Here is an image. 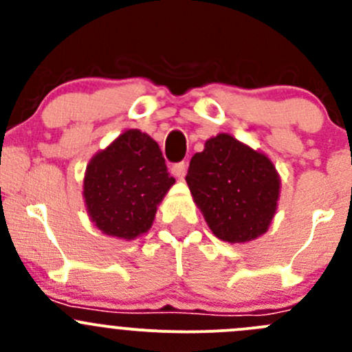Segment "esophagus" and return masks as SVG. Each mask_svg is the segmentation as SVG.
<instances>
[{
    "label": "esophagus",
    "instance_id": "34e87169",
    "mask_svg": "<svg viewBox=\"0 0 352 352\" xmlns=\"http://www.w3.org/2000/svg\"><path fill=\"white\" fill-rule=\"evenodd\" d=\"M172 173L177 177V179H184L187 173V163H175V165L172 166Z\"/></svg>",
    "mask_w": 352,
    "mask_h": 352
}]
</instances>
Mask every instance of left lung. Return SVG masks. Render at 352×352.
<instances>
[{
	"instance_id": "left-lung-1",
	"label": "left lung",
	"mask_w": 352,
	"mask_h": 352,
	"mask_svg": "<svg viewBox=\"0 0 352 352\" xmlns=\"http://www.w3.org/2000/svg\"><path fill=\"white\" fill-rule=\"evenodd\" d=\"M187 186L212 235L247 243L264 235L278 209L281 179L267 155L232 134L209 138L190 158Z\"/></svg>"
}]
</instances>
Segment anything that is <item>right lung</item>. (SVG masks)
<instances>
[{"instance_id":"add662e5","label":"right lung","mask_w":352,"mask_h":352,"mask_svg":"<svg viewBox=\"0 0 352 352\" xmlns=\"http://www.w3.org/2000/svg\"><path fill=\"white\" fill-rule=\"evenodd\" d=\"M173 184L158 143L140 129H127L88 162L85 206L104 235L134 240L151 228Z\"/></svg>"}]
</instances>
